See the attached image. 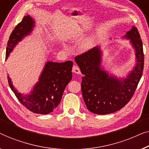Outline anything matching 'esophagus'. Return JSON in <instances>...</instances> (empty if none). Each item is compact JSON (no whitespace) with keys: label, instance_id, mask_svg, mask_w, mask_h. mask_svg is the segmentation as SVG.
<instances>
[{"label":"esophagus","instance_id":"1","mask_svg":"<svg viewBox=\"0 0 149 149\" xmlns=\"http://www.w3.org/2000/svg\"><path fill=\"white\" fill-rule=\"evenodd\" d=\"M72 72L74 73V74H81L80 70H79V67L77 66V65H74V67H73Z\"/></svg>","mask_w":149,"mask_h":149}]
</instances>
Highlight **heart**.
<instances>
[{
	"label": "heart",
	"mask_w": 149,
	"mask_h": 149,
	"mask_svg": "<svg viewBox=\"0 0 149 149\" xmlns=\"http://www.w3.org/2000/svg\"><path fill=\"white\" fill-rule=\"evenodd\" d=\"M93 40L88 39L83 43L82 47L84 49H89L93 47Z\"/></svg>",
	"instance_id": "1"
}]
</instances>
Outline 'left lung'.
<instances>
[{
    "mask_svg": "<svg viewBox=\"0 0 149 149\" xmlns=\"http://www.w3.org/2000/svg\"><path fill=\"white\" fill-rule=\"evenodd\" d=\"M124 38L130 40L135 50L136 63L127 77L118 79L101 67L100 47L75 57V63L84 75L81 78V93L87 109L93 113L106 115L123 108L134 94L144 69L142 42L136 27L126 32Z\"/></svg>",
    "mask_w": 149,
    "mask_h": 149,
    "instance_id": "obj_1",
    "label": "left lung"
}]
</instances>
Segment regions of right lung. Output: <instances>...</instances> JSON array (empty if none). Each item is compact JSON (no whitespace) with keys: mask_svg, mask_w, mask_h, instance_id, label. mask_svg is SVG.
<instances>
[{"mask_svg":"<svg viewBox=\"0 0 149 149\" xmlns=\"http://www.w3.org/2000/svg\"><path fill=\"white\" fill-rule=\"evenodd\" d=\"M35 22L30 15H26L17 25L7 43L6 59L14 47L25 36L32 32ZM72 61L63 63L48 61L39 77V81L29 95H24L13 86L9 76L7 77L9 86L23 105L37 114H49L57 107L61 100L66 86L72 79Z\"/></svg>","mask_w":149,"mask_h":149,"instance_id":"add662e5","label":"right lung"}]
</instances>
